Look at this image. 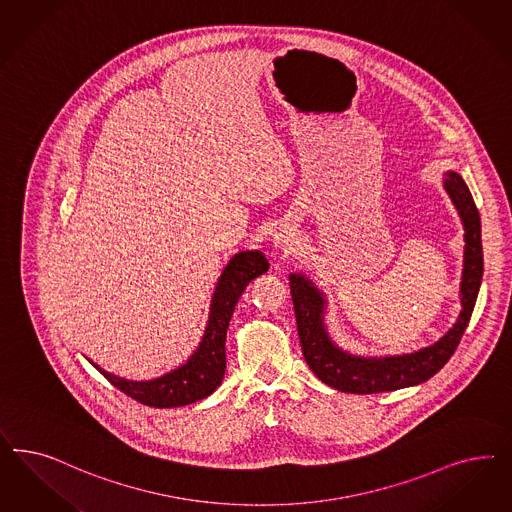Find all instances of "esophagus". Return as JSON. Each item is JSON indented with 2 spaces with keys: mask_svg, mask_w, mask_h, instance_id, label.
I'll list each match as a JSON object with an SVG mask.
<instances>
[{
  "mask_svg": "<svg viewBox=\"0 0 512 512\" xmlns=\"http://www.w3.org/2000/svg\"><path fill=\"white\" fill-rule=\"evenodd\" d=\"M273 243H275V248H279L282 252H288V250L294 248V235L288 233V231L281 230L279 233H275Z\"/></svg>",
  "mask_w": 512,
  "mask_h": 512,
  "instance_id": "obj_1",
  "label": "esophagus"
}]
</instances>
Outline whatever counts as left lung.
<instances>
[{"label": "left lung", "mask_w": 512, "mask_h": 512, "mask_svg": "<svg viewBox=\"0 0 512 512\" xmlns=\"http://www.w3.org/2000/svg\"><path fill=\"white\" fill-rule=\"evenodd\" d=\"M443 188L452 199L463 224V269L460 282L462 311L456 324L426 348L397 356H356L337 347L326 328V296L307 275L290 273V292L296 309L297 333L305 362L314 375L331 388L347 394H379L431 379L460 345L469 324L482 281L480 216L460 173L446 171Z\"/></svg>", "instance_id": "8db88e82"}]
</instances>
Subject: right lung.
<instances>
[{
	"label": "right lung",
	"instance_id": "1",
	"mask_svg": "<svg viewBox=\"0 0 512 512\" xmlns=\"http://www.w3.org/2000/svg\"><path fill=\"white\" fill-rule=\"evenodd\" d=\"M267 269L269 262L262 250H243L231 256L216 282L207 326L198 348L186 362L164 373L162 377L152 380L122 379L101 369L96 363L88 362L120 392L149 407H184L211 396L222 384L226 373V331L230 326L233 309L248 282L264 275Z\"/></svg>",
	"mask_w": 512,
	"mask_h": 512
}]
</instances>
